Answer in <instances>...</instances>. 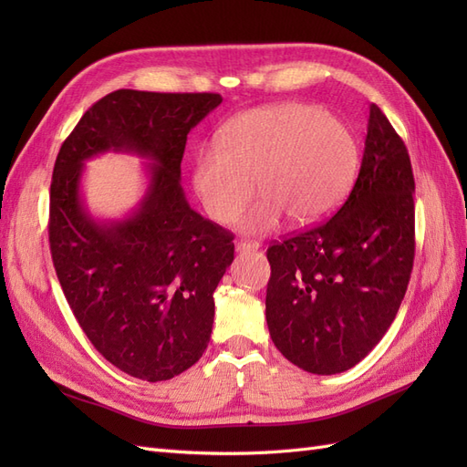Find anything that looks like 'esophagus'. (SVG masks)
Returning <instances> with one entry per match:
<instances>
[{"label":"esophagus","instance_id":"obj_1","mask_svg":"<svg viewBox=\"0 0 467 467\" xmlns=\"http://www.w3.org/2000/svg\"><path fill=\"white\" fill-rule=\"evenodd\" d=\"M259 249V244H253V242H235V251L237 253H247V251H255Z\"/></svg>","mask_w":467,"mask_h":467}]
</instances>
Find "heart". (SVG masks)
I'll use <instances>...</instances> for the list:
<instances>
[{"instance_id":"heart-1","label":"heart","mask_w":467,"mask_h":467,"mask_svg":"<svg viewBox=\"0 0 467 467\" xmlns=\"http://www.w3.org/2000/svg\"><path fill=\"white\" fill-rule=\"evenodd\" d=\"M360 163L358 140L323 109L288 103L247 110L222 129L218 148L194 155L192 185L216 223L239 220V230L273 232L282 216L312 225L343 202Z\"/></svg>"}]
</instances>
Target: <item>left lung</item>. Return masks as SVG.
Instances as JSON below:
<instances>
[{
    "label": "left lung",
    "instance_id": "left-lung-1",
    "mask_svg": "<svg viewBox=\"0 0 467 467\" xmlns=\"http://www.w3.org/2000/svg\"><path fill=\"white\" fill-rule=\"evenodd\" d=\"M415 179L400 134L378 105L355 187L337 214L266 249V325L298 368L331 376L386 335L415 259Z\"/></svg>",
    "mask_w": 467,
    "mask_h": 467
}]
</instances>
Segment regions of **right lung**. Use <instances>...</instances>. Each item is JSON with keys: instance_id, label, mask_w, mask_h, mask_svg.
Segmentation results:
<instances>
[{"instance_id": "obj_1", "label": "right lung", "mask_w": 467, "mask_h": 467, "mask_svg": "<svg viewBox=\"0 0 467 467\" xmlns=\"http://www.w3.org/2000/svg\"><path fill=\"white\" fill-rule=\"evenodd\" d=\"M218 93L119 89L81 117L54 163L48 239L66 300L91 345L119 370L171 379L202 357L214 290L234 261V234L194 212L181 187L187 134ZM105 150L150 161L130 217L99 223L78 191L82 163Z\"/></svg>"}]
</instances>
